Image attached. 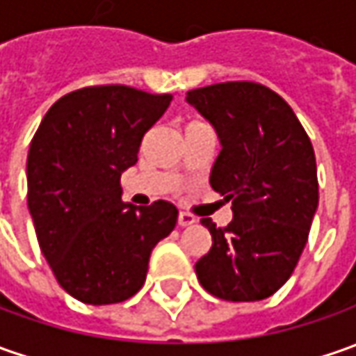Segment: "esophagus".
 <instances>
[{
	"label": "esophagus",
	"instance_id": "1",
	"mask_svg": "<svg viewBox=\"0 0 356 356\" xmlns=\"http://www.w3.org/2000/svg\"><path fill=\"white\" fill-rule=\"evenodd\" d=\"M177 222L179 227H191V225L195 222V216L191 215V213H179Z\"/></svg>",
	"mask_w": 356,
	"mask_h": 356
}]
</instances>
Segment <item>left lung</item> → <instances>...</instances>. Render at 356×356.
<instances>
[{
	"mask_svg": "<svg viewBox=\"0 0 356 356\" xmlns=\"http://www.w3.org/2000/svg\"><path fill=\"white\" fill-rule=\"evenodd\" d=\"M220 140L211 187L232 201V220L201 222L213 246L195 264L201 286L218 300L260 301L296 270L317 202L313 145L289 104L258 82H220L187 92Z\"/></svg>",
	"mask_w": 356,
	"mask_h": 356,
	"instance_id": "left-lung-1",
	"label": "left lung"
}]
</instances>
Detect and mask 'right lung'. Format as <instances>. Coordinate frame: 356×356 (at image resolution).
I'll use <instances>...</instances> for the list:
<instances>
[{
  "instance_id": "1",
  "label": "right lung",
  "mask_w": 356,
  "mask_h": 356,
  "mask_svg": "<svg viewBox=\"0 0 356 356\" xmlns=\"http://www.w3.org/2000/svg\"><path fill=\"white\" fill-rule=\"evenodd\" d=\"M171 100L122 84L86 86L58 98L33 136L27 204L37 240L60 288L82 303L136 296L155 244L177 225L175 204H126L120 185Z\"/></svg>"
}]
</instances>
